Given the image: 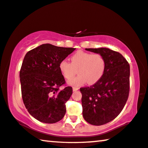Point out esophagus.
Instances as JSON below:
<instances>
[{
    "label": "esophagus",
    "mask_w": 148,
    "mask_h": 148,
    "mask_svg": "<svg viewBox=\"0 0 148 148\" xmlns=\"http://www.w3.org/2000/svg\"><path fill=\"white\" fill-rule=\"evenodd\" d=\"M78 89L79 88H72V90H73L74 91H76L77 90H78Z\"/></svg>",
    "instance_id": "esophagus-1"
}]
</instances>
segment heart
I'll return each mask as SVG.
<instances>
[{
  "label": "heart",
  "instance_id": "obj_1",
  "mask_svg": "<svg viewBox=\"0 0 148 148\" xmlns=\"http://www.w3.org/2000/svg\"><path fill=\"white\" fill-rule=\"evenodd\" d=\"M106 62L100 54H91L79 51L70 58V63L62 60L58 64L60 74L65 79H69L75 75L76 70L79 75L68 81L71 86L78 87L87 82L89 84L97 83L103 76Z\"/></svg>",
  "mask_w": 148,
  "mask_h": 148
}]
</instances>
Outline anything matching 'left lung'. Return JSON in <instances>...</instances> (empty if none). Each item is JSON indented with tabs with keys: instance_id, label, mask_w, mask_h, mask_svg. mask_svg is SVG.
<instances>
[{
	"instance_id": "8db88e82",
	"label": "left lung",
	"mask_w": 148,
	"mask_h": 148,
	"mask_svg": "<svg viewBox=\"0 0 148 148\" xmlns=\"http://www.w3.org/2000/svg\"><path fill=\"white\" fill-rule=\"evenodd\" d=\"M104 57L103 76L94 85L80 88L83 117L92 125L113 120L125 107L129 94L130 65L123 55L110 49H86Z\"/></svg>"
}]
</instances>
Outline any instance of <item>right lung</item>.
<instances>
[{
  "label": "right lung",
  "instance_id": "right-lung-1",
  "mask_svg": "<svg viewBox=\"0 0 148 148\" xmlns=\"http://www.w3.org/2000/svg\"><path fill=\"white\" fill-rule=\"evenodd\" d=\"M75 49L46 43L25 55L20 72L22 99L29 113L39 121L52 124L64 117L72 88L59 90L65 80L58 64Z\"/></svg>",
  "mask_w": 148,
  "mask_h": 148
}]
</instances>
